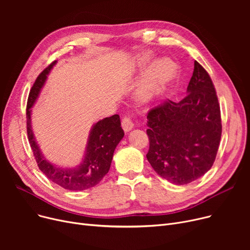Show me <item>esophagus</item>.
Segmentation results:
<instances>
[{"label":"esophagus","mask_w":250,"mask_h":250,"mask_svg":"<svg viewBox=\"0 0 250 250\" xmlns=\"http://www.w3.org/2000/svg\"><path fill=\"white\" fill-rule=\"evenodd\" d=\"M122 126H123L125 132H129V130L133 129V127H134V123H133L132 120H130V117L125 116V117L123 118Z\"/></svg>","instance_id":"34e87169"}]
</instances>
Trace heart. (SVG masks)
Instances as JSON below:
<instances>
[{"label":"heart","instance_id":"heart-1","mask_svg":"<svg viewBox=\"0 0 250 250\" xmlns=\"http://www.w3.org/2000/svg\"><path fill=\"white\" fill-rule=\"evenodd\" d=\"M151 52L145 51L136 57L135 63L138 68H144L152 60ZM176 74L174 63L168 59L155 61L142 77L138 86L137 96L143 102L150 101L159 95L173 80Z\"/></svg>","mask_w":250,"mask_h":250}]
</instances>
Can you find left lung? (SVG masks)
Returning a JSON list of instances; mask_svg holds the SVG:
<instances>
[{"label":"left lung","instance_id":"obj_1","mask_svg":"<svg viewBox=\"0 0 250 250\" xmlns=\"http://www.w3.org/2000/svg\"><path fill=\"white\" fill-rule=\"evenodd\" d=\"M147 118L146 156L157 174L182 186L212 168L222 135L221 112L211 77L198 62L186 97L167 100L152 108Z\"/></svg>","mask_w":250,"mask_h":250}]
</instances>
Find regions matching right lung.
Returning a JSON list of instances; mask_svg holds the SVG:
<instances>
[{
    "label": "right lung",
    "mask_w": 250,
    "mask_h": 250,
    "mask_svg": "<svg viewBox=\"0 0 250 250\" xmlns=\"http://www.w3.org/2000/svg\"><path fill=\"white\" fill-rule=\"evenodd\" d=\"M57 63L51 62L34 82L27 101L26 118L27 135L36 163L42 172L56 185L69 190H85L93 188L107 174L114 150L125 136L118 114L105 117L92 126L82 162L74 168H62L47 161L35 140L31 126V107L44 86L47 75Z\"/></svg>",
    "instance_id": "add662e5"
}]
</instances>
